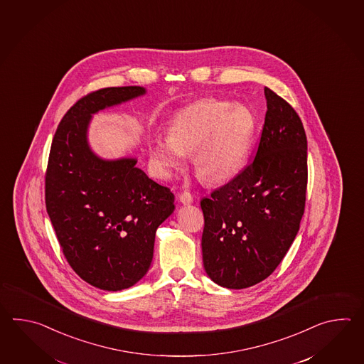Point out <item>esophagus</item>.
<instances>
[{"mask_svg": "<svg viewBox=\"0 0 364 364\" xmlns=\"http://www.w3.org/2000/svg\"><path fill=\"white\" fill-rule=\"evenodd\" d=\"M193 200V195H191V193H188V191H183V193L179 195V201H181L182 204H191Z\"/></svg>", "mask_w": 364, "mask_h": 364, "instance_id": "34e87169", "label": "esophagus"}]
</instances>
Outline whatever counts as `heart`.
Segmentation results:
<instances>
[{"instance_id": "b5f03b06", "label": "heart", "mask_w": 364, "mask_h": 364, "mask_svg": "<svg viewBox=\"0 0 364 364\" xmlns=\"http://www.w3.org/2000/svg\"><path fill=\"white\" fill-rule=\"evenodd\" d=\"M257 129L252 109L232 101L207 97L173 117L169 135L149 143L152 171L171 178L193 152L196 174L208 183L226 182L240 173L251 154Z\"/></svg>"}]
</instances>
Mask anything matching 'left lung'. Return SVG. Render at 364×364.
<instances>
[{"instance_id": "left-lung-1", "label": "left lung", "mask_w": 364, "mask_h": 364, "mask_svg": "<svg viewBox=\"0 0 364 364\" xmlns=\"http://www.w3.org/2000/svg\"><path fill=\"white\" fill-rule=\"evenodd\" d=\"M255 159L201 199L203 264L210 279L246 289L271 276L294 242L307 191V138L294 108L268 87Z\"/></svg>"}]
</instances>
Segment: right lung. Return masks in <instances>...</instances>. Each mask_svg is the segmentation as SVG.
<instances>
[{
	"label": "right lung",
	"instance_id": "right-lung-1",
	"mask_svg": "<svg viewBox=\"0 0 364 364\" xmlns=\"http://www.w3.org/2000/svg\"><path fill=\"white\" fill-rule=\"evenodd\" d=\"M146 92L138 85L87 93L57 127L46 173V205L70 267L90 285L118 291L149 269L156 230L174 195L138 169L135 159L101 160L87 143L91 114Z\"/></svg>",
	"mask_w": 364,
	"mask_h": 364
}]
</instances>
